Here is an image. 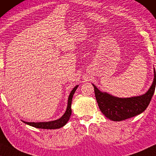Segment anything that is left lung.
<instances>
[{
	"label": "left lung",
	"mask_w": 156,
	"mask_h": 156,
	"mask_svg": "<svg viewBox=\"0 0 156 156\" xmlns=\"http://www.w3.org/2000/svg\"><path fill=\"white\" fill-rule=\"evenodd\" d=\"M156 84V76L154 69V78L148 90L144 95L131 98H118L106 92L100 91L94 84L96 100L102 113L107 119L120 122L135 117L143 112L148 106Z\"/></svg>",
	"instance_id": "obj_1"
}]
</instances>
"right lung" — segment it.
Segmentation results:
<instances>
[{"instance_id":"add662e5","label":"right lung","mask_w":156,"mask_h":156,"mask_svg":"<svg viewBox=\"0 0 156 156\" xmlns=\"http://www.w3.org/2000/svg\"><path fill=\"white\" fill-rule=\"evenodd\" d=\"M78 85H76L73 89L72 90L71 93L68 98V105L66 107V110L65 113L62 115V117L56 120H54V121L50 122H27L23 121L25 124L30 125L35 128L38 129H59L65 126L66 123L69 122L70 119V117L71 115V102L72 99H73V96L75 93L76 89L78 88Z\"/></svg>"}]
</instances>
